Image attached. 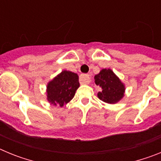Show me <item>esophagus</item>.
<instances>
[{
	"instance_id": "1",
	"label": "esophagus",
	"mask_w": 161,
	"mask_h": 161,
	"mask_svg": "<svg viewBox=\"0 0 161 161\" xmlns=\"http://www.w3.org/2000/svg\"><path fill=\"white\" fill-rule=\"evenodd\" d=\"M80 84H84V85H87L91 82V77L88 74H82L80 76Z\"/></svg>"
}]
</instances>
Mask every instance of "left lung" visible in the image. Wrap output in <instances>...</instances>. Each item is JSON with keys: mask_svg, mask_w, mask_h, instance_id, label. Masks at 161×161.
I'll return each mask as SVG.
<instances>
[{"mask_svg": "<svg viewBox=\"0 0 161 161\" xmlns=\"http://www.w3.org/2000/svg\"><path fill=\"white\" fill-rule=\"evenodd\" d=\"M95 83L102 90L98 92V98L108 104H116L123 98L126 87L119 76L110 69L103 68L94 76Z\"/></svg>", "mask_w": 161, "mask_h": 161, "instance_id": "left-lung-1", "label": "left lung"}]
</instances>
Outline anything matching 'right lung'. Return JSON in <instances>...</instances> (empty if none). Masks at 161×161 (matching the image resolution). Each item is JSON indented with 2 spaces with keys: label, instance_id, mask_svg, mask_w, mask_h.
Returning a JSON list of instances; mask_svg holds the SVG:
<instances>
[{
  "label": "right lung",
  "instance_id": "1",
  "mask_svg": "<svg viewBox=\"0 0 161 161\" xmlns=\"http://www.w3.org/2000/svg\"><path fill=\"white\" fill-rule=\"evenodd\" d=\"M79 87L77 74L64 70L47 85V100L52 106L62 107L74 97Z\"/></svg>",
  "mask_w": 161,
  "mask_h": 161
}]
</instances>
